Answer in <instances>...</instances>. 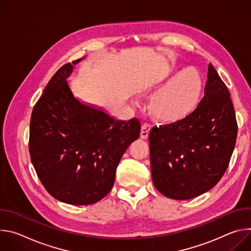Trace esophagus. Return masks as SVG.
Masks as SVG:
<instances>
[{
  "mask_svg": "<svg viewBox=\"0 0 251 251\" xmlns=\"http://www.w3.org/2000/svg\"><path fill=\"white\" fill-rule=\"evenodd\" d=\"M151 123L149 122H144L142 125V128H141V138L143 139H147L148 138V135H149V132L151 130Z\"/></svg>",
  "mask_w": 251,
  "mask_h": 251,
  "instance_id": "esophagus-1",
  "label": "esophagus"
}]
</instances>
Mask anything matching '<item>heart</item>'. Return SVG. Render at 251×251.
Listing matches in <instances>:
<instances>
[{"label":"heart","instance_id":"1","mask_svg":"<svg viewBox=\"0 0 251 251\" xmlns=\"http://www.w3.org/2000/svg\"><path fill=\"white\" fill-rule=\"evenodd\" d=\"M202 89V77L193 66L186 67L153 93L150 109L163 121H176L188 115L197 105Z\"/></svg>","mask_w":251,"mask_h":251}]
</instances>
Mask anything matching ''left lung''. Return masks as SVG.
<instances>
[{"label":"left lung","instance_id":"obj_1","mask_svg":"<svg viewBox=\"0 0 251 251\" xmlns=\"http://www.w3.org/2000/svg\"><path fill=\"white\" fill-rule=\"evenodd\" d=\"M230 94L208 64L204 96L197 108L149 133L153 183L164 196L190 200L216 186L226 173L236 141Z\"/></svg>","mask_w":251,"mask_h":251}]
</instances>
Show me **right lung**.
Segmentation results:
<instances>
[{"mask_svg":"<svg viewBox=\"0 0 251 251\" xmlns=\"http://www.w3.org/2000/svg\"><path fill=\"white\" fill-rule=\"evenodd\" d=\"M80 59L62 65L35 103L28 150L43 186L56 200L92 204L111 191L117 166L139 138L138 118L117 120L75 96L66 78Z\"/></svg>","mask_w":251,"mask_h":251,"instance_id":"right-lung-1","label":"right lung"}]
</instances>
